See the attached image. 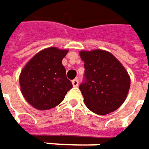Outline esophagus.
I'll list each match as a JSON object with an SVG mask.
<instances>
[{
  "label": "esophagus",
  "mask_w": 149,
  "mask_h": 149,
  "mask_svg": "<svg viewBox=\"0 0 149 149\" xmlns=\"http://www.w3.org/2000/svg\"><path fill=\"white\" fill-rule=\"evenodd\" d=\"M72 83L73 87H77L78 86V80L77 79H74V80H72Z\"/></svg>",
  "instance_id": "34e87169"
}]
</instances>
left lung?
I'll list each match as a JSON object with an SVG mask.
<instances>
[{
  "instance_id": "8db88e82",
  "label": "left lung",
  "mask_w": 149,
  "mask_h": 149,
  "mask_svg": "<svg viewBox=\"0 0 149 149\" xmlns=\"http://www.w3.org/2000/svg\"><path fill=\"white\" fill-rule=\"evenodd\" d=\"M79 54L85 68L86 81L79 87L85 105L97 115L117 110L126 100L130 88L125 68L107 51H81Z\"/></svg>"
}]
</instances>
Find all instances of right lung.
I'll return each instance as SVG.
<instances>
[{
    "label": "right lung",
    "instance_id": "obj_1",
    "mask_svg": "<svg viewBox=\"0 0 149 149\" xmlns=\"http://www.w3.org/2000/svg\"><path fill=\"white\" fill-rule=\"evenodd\" d=\"M68 49L56 47L37 52L19 77L20 87L26 101L37 110H49L62 102L72 84L67 78L62 64Z\"/></svg>",
    "mask_w": 149,
    "mask_h": 149
}]
</instances>
